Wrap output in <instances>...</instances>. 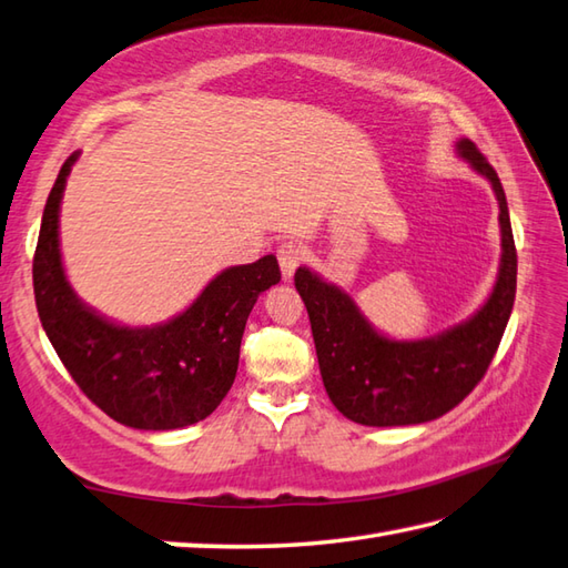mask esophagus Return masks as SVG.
<instances>
[{"label": "esophagus", "mask_w": 568, "mask_h": 568, "mask_svg": "<svg viewBox=\"0 0 568 568\" xmlns=\"http://www.w3.org/2000/svg\"><path fill=\"white\" fill-rule=\"evenodd\" d=\"M277 263H281V273L285 281H291L293 273L297 271V265L303 263V251H300L297 243L285 241L281 243V248H277Z\"/></svg>", "instance_id": "obj_1"}]
</instances>
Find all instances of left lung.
<instances>
[{
    "instance_id": "obj_1",
    "label": "left lung",
    "mask_w": 568,
    "mask_h": 568,
    "mask_svg": "<svg viewBox=\"0 0 568 568\" xmlns=\"http://www.w3.org/2000/svg\"><path fill=\"white\" fill-rule=\"evenodd\" d=\"M460 158L493 184L499 204L503 258L485 305L465 322L426 339H392L362 315L335 283L310 268L295 271V287L307 307L320 374L329 402L362 426H416L448 414L468 396L490 366L517 291V251L505 189L470 140L455 142Z\"/></svg>"
}]
</instances>
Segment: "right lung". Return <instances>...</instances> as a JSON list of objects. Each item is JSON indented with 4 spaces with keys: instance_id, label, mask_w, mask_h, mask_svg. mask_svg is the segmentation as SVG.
<instances>
[{
    "instance_id": "1",
    "label": "right lung",
    "mask_w": 568,
    "mask_h": 568,
    "mask_svg": "<svg viewBox=\"0 0 568 568\" xmlns=\"http://www.w3.org/2000/svg\"><path fill=\"white\" fill-rule=\"evenodd\" d=\"M63 162L43 206L33 295L47 337L73 382L118 424L174 430L199 424L236 379L241 337L261 293L281 281L275 255L221 271L184 313L150 327H130L88 307L69 283L59 246Z\"/></svg>"
}]
</instances>
